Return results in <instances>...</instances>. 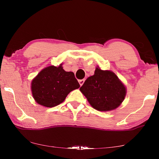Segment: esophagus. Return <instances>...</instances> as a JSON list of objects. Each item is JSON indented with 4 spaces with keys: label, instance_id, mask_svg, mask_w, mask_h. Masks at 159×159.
Returning <instances> with one entry per match:
<instances>
[{
    "label": "esophagus",
    "instance_id": "1",
    "mask_svg": "<svg viewBox=\"0 0 159 159\" xmlns=\"http://www.w3.org/2000/svg\"><path fill=\"white\" fill-rule=\"evenodd\" d=\"M84 82H85V80L84 79H81V80H79V84H80V85L81 86L83 83H84Z\"/></svg>",
    "mask_w": 159,
    "mask_h": 159
}]
</instances>
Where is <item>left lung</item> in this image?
Listing matches in <instances>:
<instances>
[{
	"label": "left lung",
	"mask_w": 159,
	"mask_h": 159,
	"mask_svg": "<svg viewBox=\"0 0 159 159\" xmlns=\"http://www.w3.org/2000/svg\"><path fill=\"white\" fill-rule=\"evenodd\" d=\"M80 90L94 109L111 111L121 104L126 89L114 73L96 68L95 74L88 77Z\"/></svg>",
	"instance_id": "left-lung-1"
}]
</instances>
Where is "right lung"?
<instances>
[{
	"label": "right lung",
	"mask_w": 159,
	"mask_h": 159,
	"mask_svg": "<svg viewBox=\"0 0 159 159\" xmlns=\"http://www.w3.org/2000/svg\"><path fill=\"white\" fill-rule=\"evenodd\" d=\"M79 87L74 74L64 71L61 64L58 67L50 66L43 69L31 83L35 100L46 107L59 105L71 91Z\"/></svg>",
	"instance_id": "add662e5"
}]
</instances>
